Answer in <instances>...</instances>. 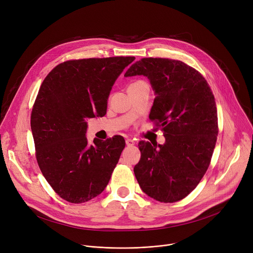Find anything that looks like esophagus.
I'll use <instances>...</instances> for the list:
<instances>
[{
	"mask_svg": "<svg viewBox=\"0 0 253 253\" xmlns=\"http://www.w3.org/2000/svg\"><path fill=\"white\" fill-rule=\"evenodd\" d=\"M126 145L127 146H134L135 145V141L133 139H126Z\"/></svg>",
	"mask_w": 253,
	"mask_h": 253,
	"instance_id": "1",
	"label": "esophagus"
}]
</instances>
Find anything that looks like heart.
<instances>
[{
    "label": "heart",
    "instance_id": "obj_1",
    "mask_svg": "<svg viewBox=\"0 0 253 253\" xmlns=\"http://www.w3.org/2000/svg\"><path fill=\"white\" fill-rule=\"evenodd\" d=\"M140 82H143V81H137V82H135V83H132L131 85H135V84H138V83H140ZM131 85H130V86H131Z\"/></svg>",
    "mask_w": 253,
    "mask_h": 253
}]
</instances>
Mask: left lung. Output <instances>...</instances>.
<instances>
[{
    "label": "left lung",
    "mask_w": 253,
    "mask_h": 253,
    "mask_svg": "<svg viewBox=\"0 0 253 253\" xmlns=\"http://www.w3.org/2000/svg\"><path fill=\"white\" fill-rule=\"evenodd\" d=\"M148 77L156 97L149 115L165 137L164 145L139 142L134 173L151 198L173 203L185 198L206 173L218 135L214 95L197 70L166 58H143L124 76Z\"/></svg>",
    "instance_id": "left-lung-1"
}]
</instances>
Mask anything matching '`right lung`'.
<instances>
[{
  "label": "right lung",
  "mask_w": 253,
  "mask_h": 253,
  "mask_svg": "<svg viewBox=\"0 0 253 253\" xmlns=\"http://www.w3.org/2000/svg\"><path fill=\"white\" fill-rule=\"evenodd\" d=\"M135 57L69 60L44 79L31 114L36 159L53 190L71 203H83L107 186L125 140L94 139L87 118L103 117L112 86Z\"/></svg>",
  "instance_id": "right-lung-1"
}]
</instances>
